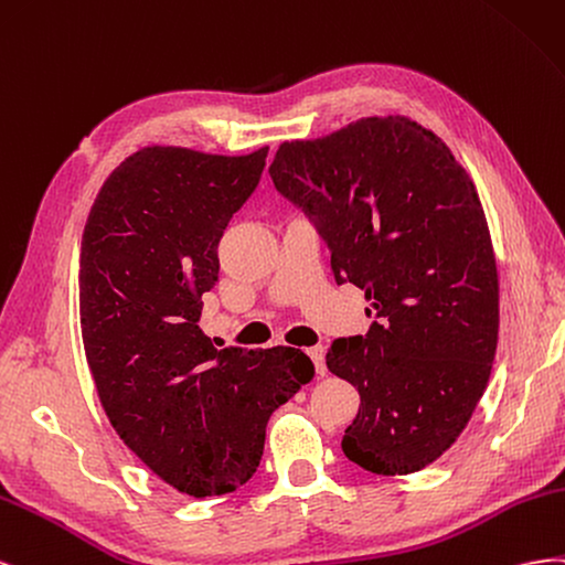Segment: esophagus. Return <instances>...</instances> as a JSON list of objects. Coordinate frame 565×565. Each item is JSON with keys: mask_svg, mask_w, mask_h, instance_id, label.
I'll list each match as a JSON object with an SVG mask.
<instances>
[{"mask_svg": "<svg viewBox=\"0 0 565 565\" xmlns=\"http://www.w3.org/2000/svg\"><path fill=\"white\" fill-rule=\"evenodd\" d=\"M308 358L315 362V366H317V374H319V376H324V374H327L324 348H321V345H317V348H310V350H308Z\"/></svg>", "mask_w": 565, "mask_h": 565, "instance_id": "obj_1", "label": "esophagus"}]
</instances>
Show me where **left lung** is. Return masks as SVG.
<instances>
[{"instance_id": "1", "label": "left lung", "mask_w": 565, "mask_h": 565, "mask_svg": "<svg viewBox=\"0 0 565 565\" xmlns=\"http://www.w3.org/2000/svg\"><path fill=\"white\" fill-rule=\"evenodd\" d=\"M269 177L319 220L335 281L360 286L376 317L327 352L360 393L345 457L379 476L426 469L471 422L497 352V260L473 180L407 116L284 141Z\"/></svg>"}]
</instances>
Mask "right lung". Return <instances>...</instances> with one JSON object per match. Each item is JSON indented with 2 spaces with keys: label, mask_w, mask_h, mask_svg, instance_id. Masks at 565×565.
Listing matches in <instances>:
<instances>
[{
  "label": "right lung",
  "mask_w": 565,
  "mask_h": 565,
  "mask_svg": "<svg viewBox=\"0 0 565 565\" xmlns=\"http://www.w3.org/2000/svg\"><path fill=\"white\" fill-rule=\"evenodd\" d=\"M265 158L267 147H143L106 177L79 248V327L102 407L120 440L191 497L244 486L271 412L315 379L296 348L217 350L199 327L220 238Z\"/></svg>",
  "instance_id": "right-lung-1"
}]
</instances>
